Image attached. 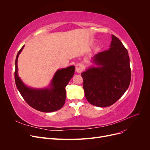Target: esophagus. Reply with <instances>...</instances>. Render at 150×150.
Returning a JSON list of instances; mask_svg holds the SVG:
<instances>
[{
  "label": "esophagus",
  "mask_w": 150,
  "mask_h": 150,
  "mask_svg": "<svg viewBox=\"0 0 150 150\" xmlns=\"http://www.w3.org/2000/svg\"><path fill=\"white\" fill-rule=\"evenodd\" d=\"M83 68V66L81 64H78L76 66V72H78V73H81L82 72Z\"/></svg>",
  "instance_id": "obj_1"
}]
</instances>
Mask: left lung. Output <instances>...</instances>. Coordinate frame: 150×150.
Masks as SVG:
<instances>
[{"instance_id": "obj_1", "label": "left lung", "mask_w": 150, "mask_h": 150, "mask_svg": "<svg viewBox=\"0 0 150 150\" xmlns=\"http://www.w3.org/2000/svg\"><path fill=\"white\" fill-rule=\"evenodd\" d=\"M92 60L98 66L90 67L81 74L85 97L96 106H110L123 95L130 84L128 50L112 35L109 50L97 53Z\"/></svg>"}]
</instances>
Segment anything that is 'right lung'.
Instances as JSON below:
<instances>
[{"instance_id": "1", "label": "right lung", "mask_w": 150, "mask_h": 150, "mask_svg": "<svg viewBox=\"0 0 150 150\" xmlns=\"http://www.w3.org/2000/svg\"><path fill=\"white\" fill-rule=\"evenodd\" d=\"M24 45L18 52L15 61L14 79L21 95L27 103L39 111L50 112L58 111L64 106L66 98V86L74 75L75 66L58 69L54 74L50 86L45 89L27 87L18 73V58Z\"/></svg>"}]
</instances>
